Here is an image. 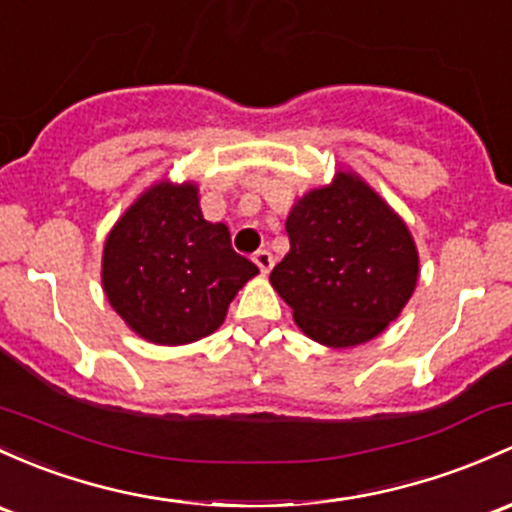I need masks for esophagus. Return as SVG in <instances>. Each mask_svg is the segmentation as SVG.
<instances>
[{"label":"esophagus","instance_id":"34e87169","mask_svg":"<svg viewBox=\"0 0 512 512\" xmlns=\"http://www.w3.org/2000/svg\"><path fill=\"white\" fill-rule=\"evenodd\" d=\"M254 263L258 266V271L261 273H268L273 268V256H271V251H266V249H258L256 254H254Z\"/></svg>","mask_w":512,"mask_h":512}]
</instances>
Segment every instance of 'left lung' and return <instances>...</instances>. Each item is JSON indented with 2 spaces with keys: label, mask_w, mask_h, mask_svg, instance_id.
<instances>
[{
  "label": "left lung",
  "mask_w": 512,
  "mask_h": 512,
  "mask_svg": "<svg viewBox=\"0 0 512 512\" xmlns=\"http://www.w3.org/2000/svg\"><path fill=\"white\" fill-rule=\"evenodd\" d=\"M290 251L271 285L298 327L332 349L371 342L408 305L420 261L386 200L349 170L300 197L285 219Z\"/></svg>",
  "instance_id": "8db88e82"
}]
</instances>
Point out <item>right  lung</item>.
<instances>
[{"mask_svg": "<svg viewBox=\"0 0 512 512\" xmlns=\"http://www.w3.org/2000/svg\"><path fill=\"white\" fill-rule=\"evenodd\" d=\"M256 273L232 249L229 229L202 217L195 183L161 180L148 188L104 241V295L153 344H190L212 334Z\"/></svg>", "mask_w": 512, "mask_h": 512, "instance_id": "obj_1", "label": "right lung"}]
</instances>
